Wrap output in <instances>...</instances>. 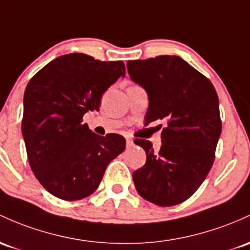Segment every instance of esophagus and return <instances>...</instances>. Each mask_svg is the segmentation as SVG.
I'll use <instances>...</instances> for the list:
<instances>
[{
    "label": "esophagus",
    "mask_w": 250,
    "mask_h": 250,
    "mask_svg": "<svg viewBox=\"0 0 250 250\" xmlns=\"http://www.w3.org/2000/svg\"><path fill=\"white\" fill-rule=\"evenodd\" d=\"M125 141H127V147H131L134 145V141H133V139H130V138H127V140H125Z\"/></svg>",
    "instance_id": "34e87169"
}]
</instances>
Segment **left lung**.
<instances>
[{"mask_svg": "<svg viewBox=\"0 0 250 250\" xmlns=\"http://www.w3.org/2000/svg\"><path fill=\"white\" fill-rule=\"evenodd\" d=\"M127 68L131 81L148 94L146 125L166 122L159 150L147 140L134 141L147 155L145 166L133 172L136 191L160 207L180 204L198 190L215 160L222 131L217 92L207 77L177 56L129 60Z\"/></svg>", "mask_w": 250, "mask_h": 250, "instance_id": "obj_1", "label": "left lung"}]
</instances>
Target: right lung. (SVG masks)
<instances>
[{
	"label": "right lung",
	"mask_w": 250,
	"mask_h": 250,
	"mask_svg": "<svg viewBox=\"0 0 250 250\" xmlns=\"http://www.w3.org/2000/svg\"><path fill=\"white\" fill-rule=\"evenodd\" d=\"M123 62H101L83 53L58 57L27 84L22 135L29 165L49 193L79 201L97 190L106 166L125 149L119 134L97 135L83 123L100 109L102 95L120 77Z\"/></svg>",
	"instance_id": "obj_1"
}]
</instances>
